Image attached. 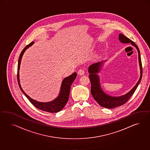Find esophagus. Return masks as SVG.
I'll list each match as a JSON object with an SVG mask.
<instances>
[{
	"label": "esophagus",
	"mask_w": 150,
	"mask_h": 150,
	"mask_svg": "<svg viewBox=\"0 0 150 150\" xmlns=\"http://www.w3.org/2000/svg\"><path fill=\"white\" fill-rule=\"evenodd\" d=\"M78 74L79 75H83L84 74H85V71L83 69H80L79 71H78Z\"/></svg>",
	"instance_id": "1"
}]
</instances>
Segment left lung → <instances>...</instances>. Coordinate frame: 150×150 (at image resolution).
Listing matches in <instances>:
<instances>
[{"label": "left lung", "mask_w": 150, "mask_h": 150, "mask_svg": "<svg viewBox=\"0 0 150 150\" xmlns=\"http://www.w3.org/2000/svg\"><path fill=\"white\" fill-rule=\"evenodd\" d=\"M119 40L122 43H130L132 45L134 46L136 48L138 52L139 64L140 70V76L136 85L130 91L124 95L115 97L107 94L102 89L100 82V76L97 74H98L100 71L102 67L104 65V63L106 60L92 64L88 68V71L90 74L88 76L91 83V93L92 95L100 106L109 109L114 108L118 106L122 105L129 100V98L135 92L137 87H138L140 82L141 81L142 74L141 55L138 47L133 41H132L127 37L124 36L122 33L119 34Z\"/></svg>", "instance_id": "1"}]
</instances>
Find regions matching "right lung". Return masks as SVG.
<instances>
[{
	"label": "right lung",
	"instance_id": "1",
	"mask_svg": "<svg viewBox=\"0 0 150 150\" xmlns=\"http://www.w3.org/2000/svg\"><path fill=\"white\" fill-rule=\"evenodd\" d=\"M33 43H34V42H32L31 43L26 46V47L24 48V49L22 50L21 54L20 55L19 59H18V74H17L18 86L20 90L23 92V93L27 97V99L29 100L30 102L35 107H36L37 108L41 109L42 110H43L45 112H50V113L58 112L63 108L68 100L71 86L76 77L77 73H73V74H71V75L64 79L61 84V87H60L59 95L56 98H55L54 100L48 102H41L31 98L24 92L21 86V85L20 83V79H19V70H20V66L21 61L23 55L27 48H28L30 47L33 45Z\"/></svg>",
	"mask_w": 150,
	"mask_h": 150
}]
</instances>
